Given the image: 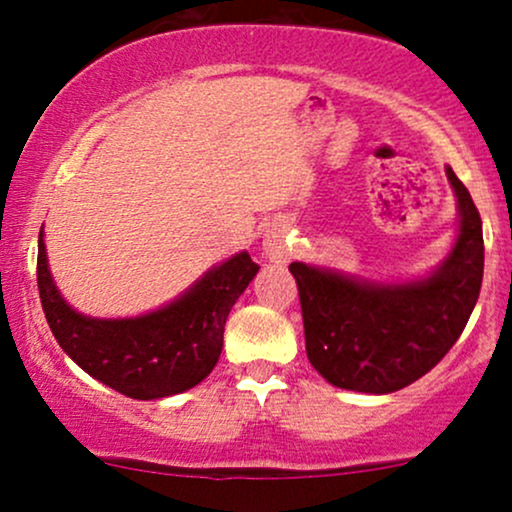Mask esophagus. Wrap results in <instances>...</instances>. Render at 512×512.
Listing matches in <instances>:
<instances>
[{"mask_svg":"<svg viewBox=\"0 0 512 512\" xmlns=\"http://www.w3.org/2000/svg\"><path fill=\"white\" fill-rule=\"evenodd\" d=\"M262 250L264 255H267L269 262H286L291 260L293 255V243L289 240V236H286L284 228H269L267 236H264L262 240Z\"/></svg>","mask_w":512,"mask_h":512,"instance_id":"esophagus-1","label":"esophagus"}]
</instances>
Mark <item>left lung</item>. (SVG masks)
<instances>
[{
	"label": "left lung",
	"mask_w": 512,
	"mask_h": 512,
	"mask_svg": "<svg viewBox=\"0 0 512 512\" xmlns=\"http://www.w3.org/2000/svg\"><path fill=\"white\" fill-rule=\"evenodd\" d=\"M460 228L452 250L424 279L404 284L291 262L305 327V351L327 383L387 395L426 375L452 349L477 305L484 233L472 195L445 168Z\"/></svg>",
	"instance_id": "8db88e82"
}]
</instances>
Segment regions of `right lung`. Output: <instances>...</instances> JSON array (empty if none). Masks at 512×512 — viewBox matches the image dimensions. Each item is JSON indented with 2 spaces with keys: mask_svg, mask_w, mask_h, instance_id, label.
Wrapping results in <instances>:
<instances>
[{
  "mask_svg": "<svg viewBox=\"0 0 512 512\" xmlns=\"http://www.w3.org/2000/svg\"><path fill=\"white\" fill-rule=\"evenodd\" d=\"M260 272L248 252L211 267L180 298L139 317H88L57 291L38 236V291L57 344L98 383L132 399H161L190 390L214 370L223 327L240 293Z\"/></svg>",
  "mask_w": 512,
  "mask_h": 512,
  "instance_id": "obj_1",
  "label": "right lung"
}]
</instances>
